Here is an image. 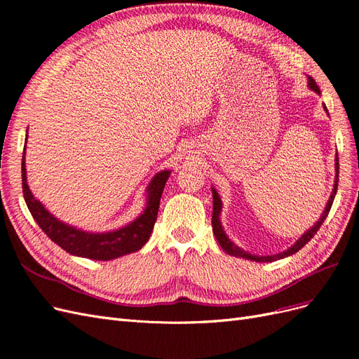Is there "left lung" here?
Masks as SVG:
<instances>
[{
  "label": "left lung",
  "instance_id": "8db88e82",
  "mask_svg": "<svg viewBox=\"0 0 359 359\" xmlns=\"http://www.w3.org/2000/svg\"><path fill=\"white\" fill-rule=\"evenodd\" d=\"M309 86H310V88H311L313 91H316L318 94L320 93L318 83L314 82L313 78H309ZM325 109H327V107H325ZM335 168H337V177H335L334 190H332V194H331V199L328 201L327 208H325V211H323L322 217L319 219V222H318L316 224H314L307 233H304V235L299 238V240L297 241L295 245H292L290 248L286 250V252L274 255V256H255V255H250V253L244 252V250H241L240 247H236V245L229 240V238L226 236L224 231L222 229L220 220H219V214H220V211H222V201H220V198H219V194H217V191L212 189V206H214V208H212V219H211V223H212V232H214V235H215V238H217V241H219L220 247L224 250V252H226L227 255H232V256H236V257H244V259H250V260H256V262H273V260L283 259V257H286V256H290V255H293V253H297L298 250H301L304 245H306V244L311 240V238H313L314 235H316V232L319 231V227L322 226V223L325 222V219H327V215L330 214V210H331V206H332V202H334V198H335V193H337V186H339V157H337Z\"/></svg>",
  "mask_w": 359,
  "mask_h": 359
}]
</instances>
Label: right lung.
Masks as SVG:
<instances>
[{
    "label": "right lung",
    "mask_w": 359,
    "mask_h": 359,
    "mask_svg": "<svg viewBox=\"0 0 359 359\" xmlns=\"http://www.w3.org/2000/svg\"><path fill=\"white\" fill-rule=\"evenodd\" d=\"M27 144V142H25ZM170 175L169 170H163L153 178L148 187V205L137 219L121 229L107 233H88L64 224L50 215L45 206L32 196L27 184L25 170V148L22 156V191L32 219L50 240L67 253L94 260H111L128 253H135L142 248L149 240L154 223L157 220L160 198L165 184Z\"/></svg>",
    "instance_id": "obj_1"
}]
</instances>
